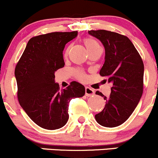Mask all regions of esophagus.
Masks as SVG:
<instances>
[{
  "label": "esophagus",
  "instance_id": "34e87169",
  "mask_svg": "<svg viewBox=\"0 0 158 158\" xmlns=\"http://www.w3.org/2000/svg\"><path fill=\"white\" fill-rule=\"evenodd\" d=\"M94 94V91L89 87H85V95L87 97H91Z\"/></svg>",
  "mask_w": 158,
  "mask_h": 158
}]
</instances>
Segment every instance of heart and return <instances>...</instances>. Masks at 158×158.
Segmentation results:
<instances>
[{
	"instance_id": "heart-1",
	"label": "heart",
	"mask_w": 158,
	"mask_h": 158,
	"mask_svg": "<svg viewBox=\"0 0 158 158\" xmlns=\"http://www.w3.org/2000/svg\"><path fill=\"white\" fill-rule=\"evenodd\" d=\"M84 43L89 51L99 47V44H98L95 41H94V40L92 39H89V38L84 39ZM76 77L79 79H80V80H84V79H85V73L82 71H77V72L76 73Z\"/></svg>"
}]
</instances>
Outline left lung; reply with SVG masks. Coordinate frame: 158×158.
<instances>
[{
	"label": "left lung",
	"instance_id": "8db88e82",
	"mask_svg": "<svg viewBox=\"0 0 158 158\" xmlns=\"http://www.w3.org/2000/svg\"><path fill=\"white\" fill-rule=\"evenodd\" d=\"M88 33L104 45L105 61L100 75L112 85L108 97L96 92L106 104L104 110L96 114L95 119L103 127H118L130 117L142 95L143 61L127 36L107 30H91Z\"/></svg>",
	"mask_w": 158,
	"mask_h": 158
}]
</instances>
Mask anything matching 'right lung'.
<instances>
[{"label": "right lung", "instance_id": "obj_1", "mask_svg": "<svg viewBox=\"0 0 158 158\" xmlns=\"http://www.w3.org/2000/svg\"><path fill=\"white\" fill-rule=\"evenodd\" d=\"M77 35V31H56L31 38L16 64L19 104L44 129L54 130L65 126L69 101L85 92L84 86L75 81L62 90L54 81L55 72L65 64L63 51L66 44Z\"/></svg>", "mask_w": 158, "mask_h": 158}]
</instances>
